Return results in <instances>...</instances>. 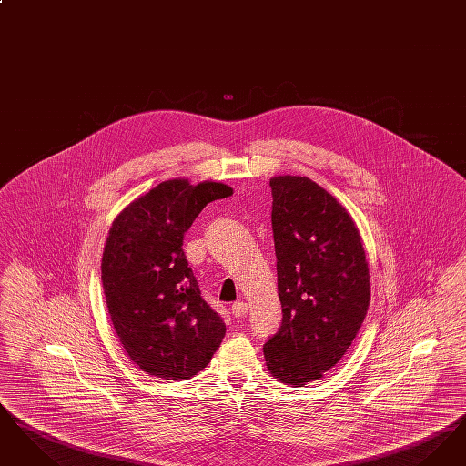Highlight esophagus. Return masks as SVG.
<instances>
[{
  "label": "esophagus",
  "instance_id": "1",
  "mask_svg": "<svg viewBox=\"0 0 466 466\" xmlns=\"http://www.w3.org/2000/svg\"><path fill=\"white\" fill-rule=\"evenodd\" d=\"M232 314L236 318H243V316L248 314V304L246 302H234L232 304Z\"/></svg>",
  "mask_w": 466,
  "mask_h": 466
}]
</instances>
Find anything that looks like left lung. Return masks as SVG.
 Returning a JSON list of instances; mask_svg holds the SVG:
<instances>
[{"label": "left lung", "instance_id": "1", "mask_svg": "<svg viewBox=\"0 0 466 466\" xmlns=\"http://www.w3.org/2000/svg\"><path fill=\"white\" fill-rule=\"evenodd\" d=\"M279 332L264 346L274 379L304 386L346 355L370 304V274L346 208L306 177H270Z\"/></svg>", "mask_w": 466, "mask_h": 466}]
</instances>
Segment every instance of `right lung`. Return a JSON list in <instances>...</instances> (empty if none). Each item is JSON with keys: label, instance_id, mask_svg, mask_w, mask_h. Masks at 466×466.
<instances>
[{"label": "right lung", "instance_id": "add662e5", "mask_svg": "<svg viewBox=\"0 0 466 466\" xmlns=\"http://www.w3.org/2000/svg\"><path fill=\"white\" fill-rule=\"evenodd\" d=\"M232 192L218 181L167 179L111 223L101 260L106 306L126 353L150 376H198L222 344L225 323L200 297L181 246L204 206Z\"/></svg>", "mask_w": 466, "mask_h": 466}]
</instances>
